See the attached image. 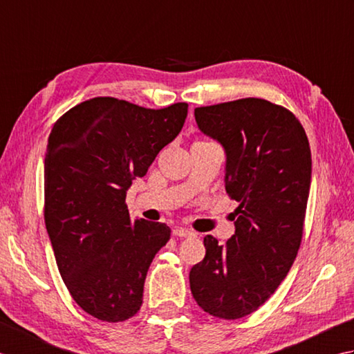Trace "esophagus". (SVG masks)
<instances>
[{
  "mask_svg": "<svg viewBox=\"0 0 354 354\" xmlns=\"http://www.w3.org/2000/svg\"><path fill=\"white\" fill-rule=\"evenodd\" d=\"M172 234L176 236H182V238H191V236H196V234L192 232L189 229H185V227H176L172 230Z\"/></svg>",
  "mask_w": 354,
  "mask_h": 354,
  "instance_id": "esophagus-1",
  "label": "esophagus"
}]
</instances>
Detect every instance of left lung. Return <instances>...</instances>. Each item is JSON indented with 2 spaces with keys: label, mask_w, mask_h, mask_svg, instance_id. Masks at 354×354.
Here are the masks:
<instances>
[{
  "label": "left lung",
  "mask_w": 354,
  "mask_h": 354,
  "mask_svg": "<svg viewBox=\"0 0 354 354\" xmlns=\"http://www.w3.org/2000/svg\"><path fill=\"white\" fill-rule=\"evenodd\" d=\"M201 133L226 151L225 187L236 200L235 234L225 246L205 236L206 255L189 272L206 313L238 319L277 290L297 258L312 180V154L287 108L246 97L194 110Z\"/></svg>",
  "instance_id": "1"
}]
</instances>
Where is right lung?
<instances>
[{
  "label": "right lung",
  "mask_w": 354,
  "mask_h": 354,
  "mask_svg": "<svg viewBox=\"0 0 354 354\" xmlns=\"http://www.w3.org/2000/svg\"><path fill=\"white\" fill-rule=\"evenodd\" d=\"M186 116V102L151 110L93 97L57 119L48 136L46 227L71 298L100 321L122 322L140 310L147 272L171 229L129 218L127 191Z\"/></svg>",
  "instance_id": "add662e5"
}]
</instances>
